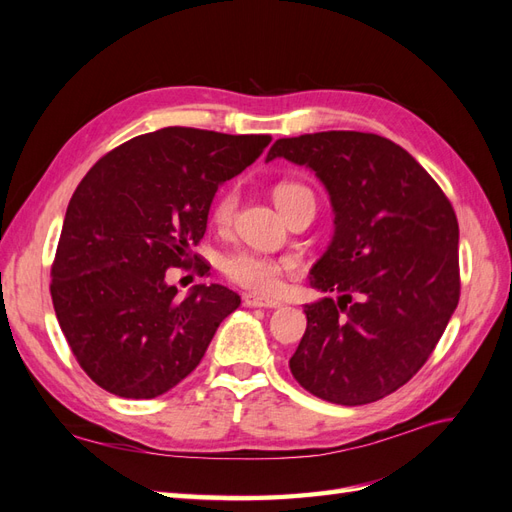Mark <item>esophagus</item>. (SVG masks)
<instances>
[{
	"label": "esophagus",
	"instance_id": "esophagus-1",
	"mask_svg": "<svg viewBox=\"0 0 512 512\" xmlns=\"http://www.w3.org/2000/svg\"><path fill=\"white\" fill-rule=\"evenodd\" d=\"M243 305L245 307H267V309H273V307H280L282 303L280 301H273V299H265V297H256V294H245Z\"/></svg>",
	"mask_w": 512,
	"mask_h": 512
}]
</instances>
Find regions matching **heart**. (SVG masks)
Returning <instances> with one entry per match:
<instances>
[{"instance_id":"1","label":"heart","mask_w":512,"mask_h":512,"mask_svg":"<svg viewBox=\"0 0 512 512\" xmlns=\"http://www.w3.org/2000/svg\"><path fill=\"white\" fill-rule=\"evenodd\" d=\"M299 196H312L305 185L280 183L273 190V200L282 213L288 211L290 203ZM237 207V194H224L213 209V220L218 224H228ZM294 265L286 258H271L254 252H232L224 256L222 271L232 284H237L254 294H275L282 288L284 275H288Z\"/></svg>"}]
</instances>
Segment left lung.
I'll use <instances>...</instances> for the list:
<instances>
[{"label": "left lung", "instance_id": "left-lung-1", "mask_svg": "<svg viewBox=\"0 0 512 512\" xmlns=\"http://www.w3.org/2000/svg\"><path fill=\"white\" fill-rule=\"evenodd\" d=\"M275 158L312 168L335 213L309 280L337 301L303 307L307 329L290 371L331 404H371L425 365L455 312L457 215L427 170L378 134L280 138L267 153V162Z\"/></svg>", "mask_w": 512, "mask_h": 512}]
</instances>
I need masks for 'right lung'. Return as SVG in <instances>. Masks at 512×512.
I'll return each instance as SVG.
<instances>
[{
    "instance_id": "add662e5",
    "label": "right lung",
    "mask_w": 512,
    "mask_h": 512,
    "mask_svg": "<svg viewBox=\"0 0 512 512\" xmlns=\"http://www.w3.org/2000/svg\"><path fill=\"white\" fill-rule=\"evenodd\" d=\"M269 134L162 128L100 158L72 194L51 267L68 346L104 391L153 399L190 376L237 292L198 284L185 299L166 269L192 267L220 185L254 164ZM196 260V256H194Z\"/></svg>"
}]
</instances>
